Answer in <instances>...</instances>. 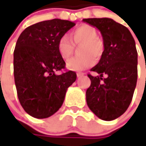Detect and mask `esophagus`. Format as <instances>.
<instances>
[{"label": "esophagus", "mask_w": 146, "mask_h": 146, "mask_svg": "<svg viewBox=\"0 0 146 146\" xmlns=\"http://www.w3.org/2000/svg\"><path fill=\"white\" fill-rule=\"evenodd\" d=\"M84 73H77V74H76V76H77V77H78V78H80V77H82V76H84Z\"/></svg>", "instance_id": "34e87169"}]
</instances>
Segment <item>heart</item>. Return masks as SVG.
Listing matches in <instances>:
<instances>
[{
    "label": "heart",
    "instance_id": "obj_1",
    "mask_svg": "<svg viewBox=\"0 0 146 146\" xmlns=\"http://www.w3.org/2000/svg\"><path fill=\"white\" fill-rule=\"evenodd\" d=\"M97 29L88 24H82L70 31V38L62 36L58 41V51L64 60L70 58L74 53V45H80V55L81 57L70 59L67 62V69L80 71L92 66L95 63V58H102L104 51L103 42L98 38Z\"/></svg>",
    "mask_w": 146,
    "mask_h": 146
}]
</instances>
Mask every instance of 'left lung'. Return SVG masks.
<instances>
[{
    "label": "left lung",
    "mask_w": 146,
    "mask_h": 146,
    "mask_svg": "<svg viewBox=\"0 0 146 146\" xmlns=\"http://www.w3.org/2000/svg\"><path fill=\"white\" fill-rule=\"evenodd\" d=\"M103 37L104 51L99 62L88 74L91 85L86 91L88 106L99 119L114 120L132 102L137 81V51L131 32L111 19H84ZM106 76V78L103 76Z\"/></svg>",
    "instance_id": "1"
}]
</instances>
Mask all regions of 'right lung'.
Here are the masks:
<instances>
[{
    "mask_svg": "<svg viewBox=\"0 0 146 146\" xmlns=\"http://www.w3.org/2000/svg\"><path fill=\"white\" fill-rule=\"evenodd\" d=\"M76 25L54 19L27 27L19 37L14 51V82L19 102L36 119L56 113L63 103L67 88L76 81V73L65 69L58 51L59 38Z\"/></svg>",
    "mask_w": 146,
    "mask_h": 146,
    "instance_id": "obj_1",
    "label": "right lung"
}]
</instances>
